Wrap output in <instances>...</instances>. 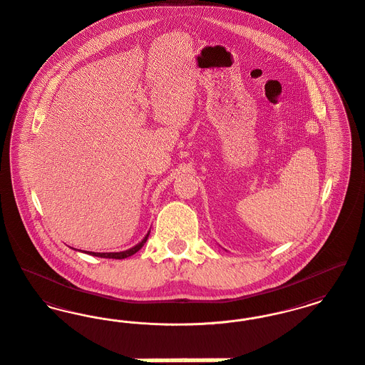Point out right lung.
<instances>
[{
  "label": "right lung",
  "mask_w": 365,
  "mask_h": 365,
  "mask_svg": "<svg viewBox=\"0 0 365 365\" xmlns=\"http://www.w3.org/2000/svg\"><path fill=\"white\" fill-rule=\"evenodd\" d=\"M149 232H150V231H148V234H146L145 237H144V240H143L141 242H138L135 246H133V247H130V249H127V250H123V252L98 253V252H87V250H84V253L91 255V256H97V257H103V259H119V260H122V259H125V257L133 256L134 253H137V252L144 246V243L146 242V240H148V237H149Z\"/></svg>",
  "instance_id": "1"
}]
</instances>
